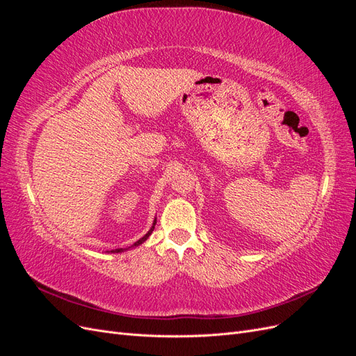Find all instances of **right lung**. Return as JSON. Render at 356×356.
I'll list each match as a JSON object with an SVG mask.
<instances>
[{"mask_svg":"<svg viewBox=\"0 0 356 356\" xmlns=\"http://www.w3.org/2000/svg\"><path fill=\"white\" fill-rule=\"evenodd\" d=\"M154 225H156V220H154V222H153V227L149 229V232H148V233L144 236V238H141V239H139V241H136L134 245H131V246H129V248H134V246H138V245H141L143 242H145V241H147V238H148V236L153 233V230H154ZM129 248H117V250H113L111 252H123V251L129 250Z\"/></svg>","mask_w":356,"mask_h":356,"instance_id":"1","label":"right lung"}]
</instances>
